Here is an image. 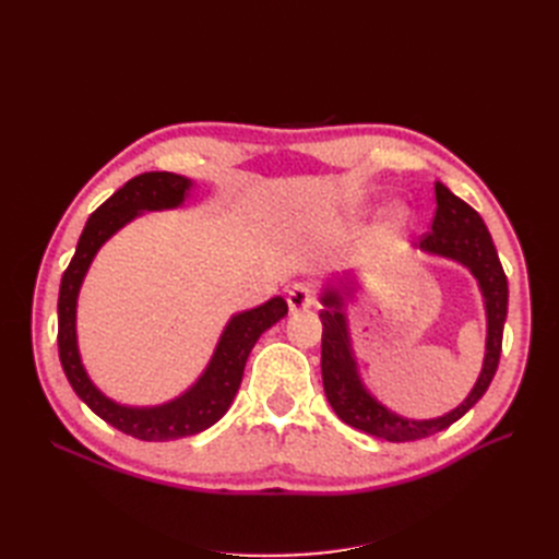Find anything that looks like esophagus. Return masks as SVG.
Returning a JSON list of instances; mask_svg holds the SVG:
<instances>
[{
  "mask_svg": "<svg viewBox=\"0 0 559 559\" xmlns=\"http://www.w3.org/2000/svg\"><path fill=\"white\" fill-rule=\"evenodd\" d=\"M286 302H289V310H306L314 306L317 296L308 284L298 282V284H292L289 292H286Z\"/></svg>",
  "mask_w": 559,
  "mask_h": 559,
  "instance_id": "obj_1",
  "label": "esophagus"
}]
</instances>
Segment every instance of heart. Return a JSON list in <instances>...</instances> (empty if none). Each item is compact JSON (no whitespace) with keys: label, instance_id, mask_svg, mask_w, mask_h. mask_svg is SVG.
Returning a JSON list of instances; mask_svg holds the SVG:
<instances>
[{"label":"heart","instance_id":"b5f03b06","mask_svg":"<svg viewBox=\"0 0 559 559\" xmlns=\"http://www.w3.org/2000/svg\"><path fill=\"white\" fill-rule=\"evenodd\" d=\"M401 218H403V212H396V222H401Z\"/></svg>","mask_w":559,"mask_h":559}]
</instances>
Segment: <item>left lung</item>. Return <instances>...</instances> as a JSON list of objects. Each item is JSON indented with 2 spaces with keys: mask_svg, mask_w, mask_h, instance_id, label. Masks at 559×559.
Wrapping results in <instances>:
<instances>
[{
  "mask_svg": "<svg viewBox=\"0 0 559 559\" xmlns=\"http://www.w3.org/2000/svg\"><path fill=\"white\" fill-rule=\"evenodd\" d=\"M436 205L431 230L421 235L419 247L464 263L478 277L487 308L485 366L476 386H473V392L460 408L443 417L415 421L389 413L384 405L370 399L352 361L347 324L341 312L343 302L333 292H326L321 298V302H324V310H319L321 326H324L321 329V378H324V392L331 408L345 425L392 443L419 441V438L448 429L452 421L466 415L487 392L501 357L503 321L506 310H509V282H506L492 235H489L483 216L466 205L462 198H456L441 181H436Z\"/></svg>",
  "mask_w": 559,
  "mask_h": 559,
  "instance_id": "1",
  "label": "left lung"
}]
</instances>
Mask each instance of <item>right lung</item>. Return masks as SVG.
<instances>
[{
  "instance_id": "right-lung-1",
  "label": "right lung",
  "mask_w": 559,
  "mask_h": 559,
  "mask_svg": "<svg viewBox=\"0 0 559 559\" xmlns=\"http://www.w3.org/2000/svg\"><path fill=\"white\" fill-rule=\"evenodd\" d=\"M191 181L173 173H142L126 181L109 200L99 205L86 228H83L74 257L62 273L60 294H58V354L67 380L79 394V399L88 408L103 417L107 425L116 427L140 441H175V438L193 436L212 427L230 408L242 382L245 364L251 347L257 345L263 331L289 312L282 296L270 298L263 306L235 314L226 326L222 341L216 345L214 357L195 386H191L181 399L160 405V408H123L107 396H103L88 380L86 370L81 366L76 349V296L83 275L103 242L126 226L132 216L142 210H165L177 207L183 200L186 189Z\"/></svg>"
}]
</instances>
